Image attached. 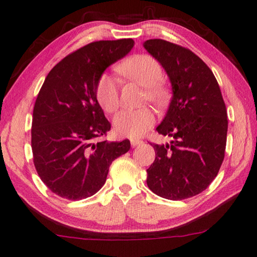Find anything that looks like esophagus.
I'll return each mask as SVG.
<instances>
[{
	"mask_svg": "<svg viewBox=\"0 0 257 257\" xmlns=\"http://www.w3.org/2000/svg\"><path fill=\"white\" fill-rule=\"evenodd\" d=\"M143 143H144V142L141 141V139H136V138H133V139H130V144H132V146H133V147L142 145Z\"/></svg>",
	"mask_w": 257,
	"mask_h": 257,
	"instance_id": "esophagus-1",
	"label": "esophagus"
}]
</instances>
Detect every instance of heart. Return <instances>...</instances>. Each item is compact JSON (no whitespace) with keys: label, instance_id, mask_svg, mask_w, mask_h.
I'll use <instances>...</instances> for the list:
<instances>
[{"label":"heart","instance_id":"1","mask_svg":"<svg viewBox=\"0 0 257 257\" xmlns=\"http://www.w3.org/2000/svg\"><path fill=\"white\" fill-rule=\"evenodd\" d=\"M121 76L145 87V98L161 105L168 97V89L161 80L163 69L159 61L147 54L134 55L116 68ZM96 98L99 105L107 113H113L120 105L119 87L110 75H102L96 85ZM155 122V115L149 107L137 110H122L114 116L113 127L119 136L139 137Z\"/></svg>","mask_w":257,"mask_h":257}]
</instances>
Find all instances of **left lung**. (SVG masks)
I'll return each mask as SVG.
<instances>
[{
  "label": "left lung",
  "mask_w": 257,
  "mask_h": 257,
  "mask_svg": "<svg viewBox=\"0 0 257 257\" xmlns=\"http://www.w3.org/2000/svg\"><path fill=\"white\" fill-rule=\"evenodd\" d=\"M144 47L167 71L173 93L156 128L173 141L150 143L155 160L146 182L158 196L181 201L202 193L217 176L227 144V110L214 75L194 52L164 40H149Z\"/></svg>",
  "instance_id": "obj_1"
}]
</instances>
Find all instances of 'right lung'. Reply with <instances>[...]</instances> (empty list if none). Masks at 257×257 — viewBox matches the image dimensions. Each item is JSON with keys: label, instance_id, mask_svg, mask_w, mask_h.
Returning <instances> with one entry per match:
<instances>
[{"label": "right lung", "instance_id": "right-lung-1", "mask_svg": "<svg viewBox=\"0 0 257 257\" xmlns=\"http://www.w3.org/2000/svg\"><path fill=\"white\" fill-rule=\"evenodd\" d=\"M132 38L89 43L62 59L46 76L33 111L32 150L38 176L52 193L70 201L93 196L108 168L130 142H107L111 123L96 98L104 70L127 55Z\"/></svg>", "mask_w": 257, "mask_h": 257}]
</instances>
